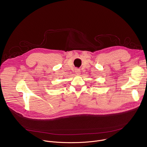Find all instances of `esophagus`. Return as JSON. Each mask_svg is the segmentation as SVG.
<instances>
[{
	"instance_id": "1",
	"label": "esophagus",
	"mask_w": 147,
	"mask_h": 147,
	"mask_svg": "<svg viewBox=\"0 0 147 147\" xmlns=\"http://www.w3.org/2000/svg\"><path fill=\"white\" fill-rule=\"evenodd\" d=\"M80 72H81V71H80V70L79 69H76L75 70V73H76V74H78V75L80 74V73H81Z\"/></svg>"
}]
</instances>
